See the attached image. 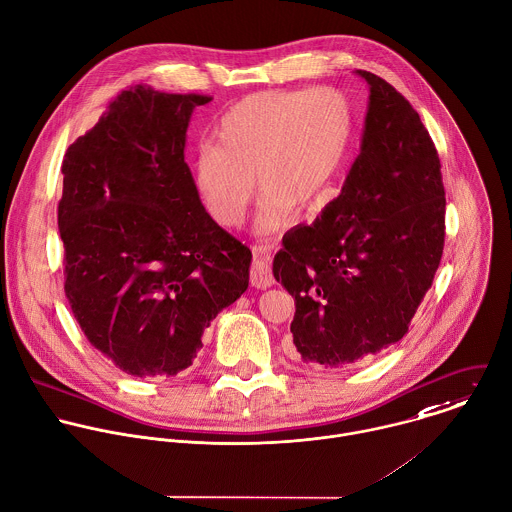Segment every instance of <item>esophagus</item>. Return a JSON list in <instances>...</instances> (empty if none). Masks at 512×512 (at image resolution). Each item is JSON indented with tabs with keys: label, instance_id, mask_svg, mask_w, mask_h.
<instances>
[{
	"label": "esophagus",
	"instance_id": "obj_1",
	"mask_svg": "<svg viewBox=\"0 0 512 512\" xmlns=\"http://www.w3.org/2000/svg\"><path fill=\"white\" fill-rule=\"evenodd\" d=\"M249 281L253 287L257 289H267L273 285V271H271V265L267 263V259L255 255L253 257V263H251V271H249Z\"/></svg>",
	"mask_w": 512,
	"mask_h": 512
}]
</instances>
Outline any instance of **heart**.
Here are the masks:
<instances>
[{
	"mask_svg": "<svg viewBox=\"0 0 512 512\" xmlns=\"http://www.w3.org/2000/svg\"><path fill=\"white\" fill-rule=\"evenodd\" d=\"M353 135L349 99L331 87L259 91L219 121L217 147H203L193 185L223 227L239 225L263 193L259 227L273 231L295 207L311 209L339 173Z\"/></svg>",
	"mask_w": 512,
	"mask_h": 512,
	"instance_id": "heart-1",
	"label": "heart"
}]
</instances>
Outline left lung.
Listing matches in <instances>:
<instances>
[{
    "mask_svg": "<svg viewBox=\"0 0 512 512\" xmlns=\"http://www.w3.org/2000/svg\"><path fill=\"white\" fill-rule=\"evenodd\" d=\"M371 87L361 155L313 225L283 237L273 275L295 297L293 343L307 365L339 369L401 341L445 247L437 147L383 77Z\"/></svg>",
    "mask_w": 512,
    "mask_h": 512,
    "instance_id": "1",
    "label": "left lung"
}]
</instances>
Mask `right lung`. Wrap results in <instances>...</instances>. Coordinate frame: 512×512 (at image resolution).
Listing matches in <instances>:
<instances>
[{"label":"right lung","mask_w":512,"mask_h":512,"mask_svg":"<svg viewBox=\"0 0 512 512\" xmlns=\"http://www.w3.org/2000/svg\"><path fill=\"white\" fill-rule=\"evenodd\" d=\"M207 101L131 85L63 157L65 297L91 347L133 377L187 369L249 287L251 251L205 211L183 155Z\"/></svg>","instance_id":"add662e5"}]
</instances>
